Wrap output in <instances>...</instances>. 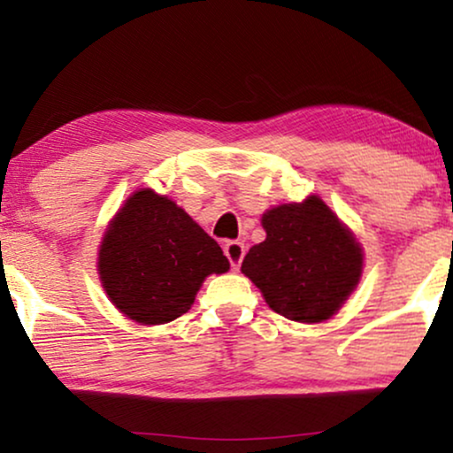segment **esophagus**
<instances>
[{"label": "esophagus", "mask_w": 453, "mask_h": 453, "mask_svg": "<svg viewBox=\"0 0 453 453\" xmlns=\"http://www.w3.org/2000/svg\"><path fill=\"white\" fill-rule=\"evenodd\" d=\"M223 251H226V256L230 259L234 270L241 268L242 257H244V244L241 241H227L223 244Z\"/></svg>", "instance_id": "34e87169"}]
</instances>
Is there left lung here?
<instances>
[{
  "mask_svg": "<svg viewBox=\"0 0 453 453\" xmlns=\"http://www.w3.org/2000/svg\"><path fill=\"white\" fill-rule=\"evenodd\" d=\"M266 241L249 249L241 270L274 313L300 324L330 319L362 277L360 242L317 196L264 212Z\"/></svg>",
  "mask_w": 453,
  "mask_h": 453,
  "instance_id": "obj_1",
  "label": "left lung"
}]
</instances>
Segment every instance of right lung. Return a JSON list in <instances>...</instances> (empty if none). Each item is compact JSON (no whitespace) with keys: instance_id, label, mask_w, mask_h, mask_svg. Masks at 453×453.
Listing matches in <instances>:
<instances>
[{"instance_id":"1","label":"right lung","mask_w":453,"mask_h":453,"mask_svg":"<svg viewBox=\"0 0 453 453\" xmlns=\"http://www.w3.org/2000/svg\"><path fill=\"white\" fill-rule=\"evenodd\" d=\"M227 268L215 238L153 189L127 197L108 223L97 257L111 303L144 326L168 324L187 313L204 279Z\"/></svg>"}]
</instances>
